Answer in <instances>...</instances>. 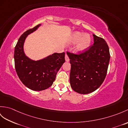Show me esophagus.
<instances>
[{"instance_id": "34e87169", "label": "esophagus", "mask_w": 128, "mask_h": 128, "mask_svg": "<svg viewBox=\"0 0 128 128\" xmlns=\"http://www.w3.org/2000/svg\"><path fill=\"white\" fill-rule=\"evenodd\" d=\"M65 59H66V62H69V56L67 54H66V56H65Z\"/></svg>"}]
</instances>
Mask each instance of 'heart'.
Wrapping results in <instances>:
<instances>
[{"mask_svg": "<svg viewBox=\"0 0 128 128\" xmlns=\"http://www.w3.org/2000/svg\"><path fill=\"white\" fill-rule=\"evenodd\" d=\"M78 42L76 48L78 50L82 51L86 50L91 44V38L88 34H84L76 31L72 35L71 40L73 43Z\"/></svg>", "mask_w": 128, "mask_h": 128, "instance_id": "b5f03b06", "label": "heart"}]
</instances>
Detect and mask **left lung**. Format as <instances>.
<instances>
[{
  "mask_svg": "<svg viewBox=\"0 0 128 128\" xmlns=\"http://www.w3.org/2000/svg\"><path fill=\"white\" fill-rule=\"evenodd\" d=\"M94 44L79 54L70 53V82L72 90L81 94L94 91L102 85L110 59L106 40L93 34Z\"/></svg>",
  "mask_w": 128,
  "mask_h": 128,
  "instance_id": "left-lung-1",
  "label": "left lung"
}]
</instances>
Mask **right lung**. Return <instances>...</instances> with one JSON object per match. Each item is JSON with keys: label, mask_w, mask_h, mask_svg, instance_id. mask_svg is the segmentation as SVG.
Here are the masks:
<instances>
[{"label": "right lung", "mask_w": 128, "mask_h": 128, "mask_svg": "<svg viewBox=\"0 0 128 128\" xmlns=\"http://www.w3.org/2000/svg\"><path fill=\"white\" fill-rule=\"evenodd\" d=\"M40 25L29 29L19 38L14 50L16 73L27 88L34 91H42L52 86L57 72L65 62V53H55L40 60L29 59L24 52V43L28 35L36 31Z\"/></svg>", "instance_id": "1"}]
</instances>
